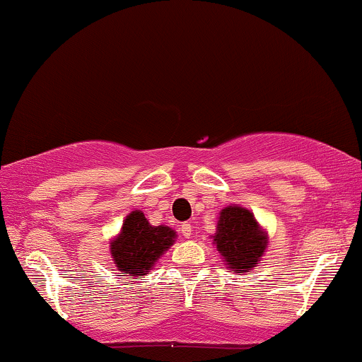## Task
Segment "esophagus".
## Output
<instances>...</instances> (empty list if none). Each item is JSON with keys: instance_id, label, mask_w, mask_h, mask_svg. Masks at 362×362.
<instances>
[{"instance_id": "obj_1", "label": "esophagus", "mask_w": 362, "mask_h": 362, "mask_svg": "<svg viewBox=\"0 0 362 362\" xmlns=\"http://www.w3.org/2000/svg\"><path fill=\"white\" fill-rule=\"evenodd\" d=\"M180 231H182V235L185 236V238H190V235H192V226H190L189 223H184L180 226Z\"/></svg>"}]
</instances>
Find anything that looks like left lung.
Returning a JSON list of instances; mask_svg holds the SVG:
<instances>
[{
    "label": "left lung",
    "mask_w": 362,
    "mask_h": 362,
    "mask_svg": "<svg viewBox=\"0 0 362 362\" xmlns=\"http://www.w3.org/2000/svg\"><path fill=\"white\" fill-rule=\"evenodd\" d=\"M211 238L226 269L238 276L257 267L269 245L267 231L260 226L250 209L238 204L221 209L216 233L211 235Z\"/></svg>",
    "instance_id": "1"
}]
</instances>
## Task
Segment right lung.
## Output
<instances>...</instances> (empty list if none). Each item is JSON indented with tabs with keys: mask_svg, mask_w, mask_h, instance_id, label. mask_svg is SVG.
I'll return each mask as SVG.
<instances>
[{
	"mask_svg": "<svg viewBox=\"0 0 362 362\" xmlns=\"http://www.w3.org/2000/svg\"><path fill=\"white\" fill-rule=\"evenodd\" d=\"M177 231L160 224L153 226L141 209L131 211L122 228L109 242L110 257L117 271L126 277H143L175 243Z\"/></svg>",
	"mask_w": 362,
	"mask_h": 362,
	"instance_id": "1",
	"label": "right lung"
}]
</instances>
